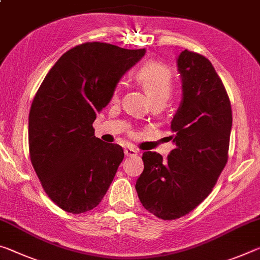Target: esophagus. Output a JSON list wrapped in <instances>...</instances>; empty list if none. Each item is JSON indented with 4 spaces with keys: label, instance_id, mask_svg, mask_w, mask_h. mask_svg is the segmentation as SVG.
<instances>
[{
    "label": "esophagus",
    "instance_id": "1",
    "mask_svg": "<svg viewBox=\"0 0 260 260\" xmlns=\"http://www.w3.org/2000/svg\"><path fill=\"white\" fill-rule=\"evenodd\" d=\"M123 152H125L126 156H134L138 154V150L133 147H127V148H125V151Z\"/></svg>",
    "mask_w": 260,
    "mask_h": 260
}]
</instances>
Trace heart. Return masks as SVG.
<instances>
[{
  "label": "heart",
  "mask_w": 260,
  "mask_h": 260,
  "mask_svg": "<svg viewBox=\"0 0 260 260\" xmlns=\"http://www.w3.org/2000/svg\"><path fill=\"white\" fill-rule=\"evenodd\" d=\"M135 76L139 83L145 88L151 104L156 103L163 105L170 98L174 90V77L170 69L166 66L148 62L139 69ZM119 94H120V86L118 85L113 91L112 101H118Z\"/></svg>",
  "instance_id": "1"
}]
</instances>
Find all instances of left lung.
<instances>
[{"label": "left lung", "instance_id": "8db88e82", "mask_svg": "<svg viewBox=\"0 0 260 260\" xmlns=\"http://www.w3.org/2000/svg\"><path fill=\"white\" fill-rule=\"evenodd\" d=\"M183 97L171 120L176 145L167 160L155 151L142 155L139 199L162 220H176L208 197L228 159L232 105L221 78L205 56L185 49L177 57Z\"/></svg>", "mask_w": 260, "mask_h": 260}]
</instances>
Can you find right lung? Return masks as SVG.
<instances>
[{"instance_id": "right-lung-1", "label": "right lung", "mask_w": 260, "mask_h": 260, "mask_svg": "<svg viewBox=\"0 0 260 260\" xmlns=\"http://www.w3.org/2000/svg\"><path fill=\"white\" fill-rule=\"evenodd\" d=\"M145 54V48L78 45L56 61L37 91L28 115L31 162L45 192L63 211L94 208L112 183L123 150L94 137L92 122Z\"/></svg>"}]
</instances>
